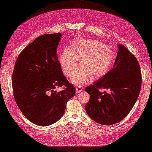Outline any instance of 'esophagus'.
I'll return each instance as SVG.
<instances>
[{
    "mask_svg": "<svg viewBox=\"0 0 152 152\" xmlns=\"http://www.w3.org/2000/svg\"><path fill=\"white\" fill-rule=\"evenodd\" d=\"M82 91V88H80V87H77L75 88V91H76V93H79L80 92H81Z\"/></svg>",
    "mask_w": 152,
    "mask_h": 152,
    "instance_id": "obj_1",
    "label": "esophagus"
}]
</instances>
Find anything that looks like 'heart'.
<instances>
[{
	"label": "heart",
	"mask_w": 152,
	"mask_h": 152,
	"mask_svg": "<svg viewBox=\"0 0 152 152\" xmlns=\"http://www.w3.org/2000/svg\"><path fill=\"white\" fill-rule=\"evenodd\" d=\"M78 60H80V70L72 78V82L83 85L89 80L94 82L105 76L113 67L114 54L110 46L102 42L75 39L59 58L62 70L67 77H72L77 72Z\"/></svg>",
	"instance_id": "b5f03b06"
}]
</instances>
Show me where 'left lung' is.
<instances>
[{
    "instance_id": "8db88e82",
    "label": "left lung",
    "mask_w": 152,
    "mask_h": 152,
    "mask_svg": "<svg viewBox=\"0 0 152 152\" xmlns=\"http://www.w3.org/2000/svg\"><path fill=\"white\" fill-rule=\"evenodd\" d=\"M113 67L103 77L87 86L90 97L85 106L89 116L98 123L108 126L116 124L126 117L139 97L142 75L138 61L122 45ZM99 89L108 90L103 93Z\"/></svg>"
}]
</instances>
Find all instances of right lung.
Instances as JSON below:
<instances>
[{"label":"right lung","instance_id":"add662e5","mask_svg":"<svg viewBox=\"0 0 152 152\" xmlns=\"http://www.w3.org/2000/svg\"><path fill=\"white\" fill-rule=\"evenodd\" d=\"M60 33L45 34L18 55L12 74L13 96L19 109L33 123L52 124L63 115L74 86L64 75L57 55ZM64 86L60 92L56 88Z\"/></svg>","mask_w":152,"mask_h":152}]
</instances>
